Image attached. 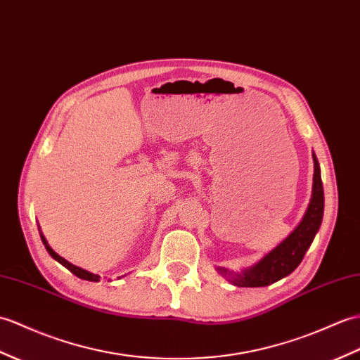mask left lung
<instances>
[{"label": "left lung", "mask_w": 360, "mask_h": 360, "mask_svg": "<svg viewBox=\"0 0 360 360\" xmlns=\"http://www.w3.org/2000/svg\"><path fill=\"white\" fill-rule=\"evenodd\" d=\"M314 174H313V191L310 205L307 208L304 219L295 229L291 235L283 239L269 255H265L261 261L250 269L242 270L240 273L230 271L227 269L218 266V273L225 279L238 287H266L270 283L278 282L293 273L297 265L310 248L311 242L321 227L323 216V186L321 179V167L317 158L313 153Z\"/></svg>", "instance_id": "8db88e82"}]
</instances>
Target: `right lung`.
I'll return each instance as SVG.
<instances>
[{
    "label": "right lung",
    "instance_id": "obj_1",
    "mask_svg": "<svg viewBox=\"0 0 360 360\" xmlns=\"http://www.w3.org/2000/svg\"><path fill=\"white\" fill-rule=\"evenodd\" d=\"M41 239H43V244L46 245V250L49 252V255L52 256L55 261H58L60 262L61 265H64L67 270L69 271H72L75 276H78L79 279H86V281H91V282H99V279H101V276H98V274H94V273H90V271H87V270H84V269H79V266H77V265H73V264H70L69 261H65L64 257H61L60 255L58 253H55L52 248L49 247V244H47V240H46V238L41 235Z\"/></svg>",
    "mask_w": 360,
    "mask_h": 360
}]
</instances>
